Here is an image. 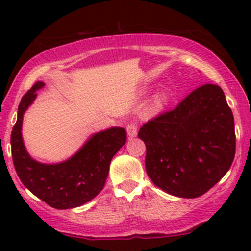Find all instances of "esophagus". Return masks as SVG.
I'll return each mask as SVG.
<instances>
[{"mask_svg":"<svg viewBox=\"0 0 251 251\" xmlns=\"http://www.w3.org/2000/svg\"><path fill=\"white\" fill-rule=\"evenodd\" d=\"M137 128H138L137 124H135V123L128 124V125L126 126V130H127L128 137H136V136H137V131H138Z\"/></svg>","mask_w":251,"mask_h":251,"instance_id":"1","label":"esophagus"}]
</instances>
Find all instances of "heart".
<instances>
[{
  "label": "heart",
  "mask_w": 251,
  "mask_h": 251,
  "mask_svg": "<svg viewBox=\"0 0 251 251\" xmlns=\"http://www.w3.org/2000/svg\"><path fill=\"white\" fill-rule=\"evenodd\" d=\"M166 100H168V95H166V93H160V95L155 98V103L156 105H159V107L163 105Z\"/></svg>",
  "instance_id": "obj_1"
}]
</instances>
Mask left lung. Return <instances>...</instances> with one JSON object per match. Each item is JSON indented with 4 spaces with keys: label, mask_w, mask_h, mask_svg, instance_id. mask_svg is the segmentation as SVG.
<instances>
[{
    "label": "left lung",
    "mask_w": 251,
    "mask_h": 251,
    "mask_svg": "<svg viewBox=\"0 0 251 251\" xmlns=\"http://www.w3.org/2000/svg\"><path fill=\"white\" fill-rule=\"evenodd\" d=\"M146 170L155 186L181 198L203 196L226 175L235 154L234 119L222 88L206 83L140 128Z\"/></svg>",
    "instance_id": "1"
}]
</instances>
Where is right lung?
Instances as JSON below:
<instances>
[{
  "label": "right lung",
  "mask_w": 251,
  "mask_h": 251,
  "mask_svg": "<svg viewBox=\"0 0 251 251\" xmlns=\"http://www.w3.org/2000/svg\"><path fill=\"white\" fill-rule=\"evenodd\" d=\"M45 83L37 81L22 98L11 135L12 158L22 183L54 209L80 206L92 201L104 187L109 165L125 144L126 131L111 127L93 135L75 155L59 164H42L26 151L22 137L23 115Z\"/></svg>",
  "instance_id": "obj_1"
}]
</instances>
